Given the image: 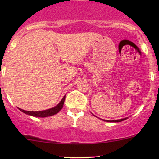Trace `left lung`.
Masks as SVG:
<instances>
[{
  "label": "left lung",
  "mask_w": 159,
  "mask_h": 159,
  "mask_svg": "<svg viewBox=\"0 0 159 159\" xmlns=\"http://www.w3.org/2000/svg\"><path fill=\"white\" fill-rule=\"evenodd\" d=\"M127 118H124V119H121V120H104V121H106V122H112V123H118V122H122L123 120H126Z\"/></svg>",
  "instance_id": "1"
}]
</instances>
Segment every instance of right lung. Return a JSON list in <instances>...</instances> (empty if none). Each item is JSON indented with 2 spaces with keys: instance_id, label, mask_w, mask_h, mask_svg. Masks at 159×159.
<instances>
[{
  "instance_id": "1",
  "label": "right lung",
  "mask_w": 159,
  "mask_h": 159,
  "mask_svg": "<svg viewBox=\"0 0 159 159\" xmlns=\"http://www.w3.org/2000/svg\"><path fill=\"white\" fill-rule=\"evenodd\" d=\"M65 97L66 96H64V97L62 98V100L60 102V103L58 104L57 105H56L55 107H52V108L48 109V110L40 111H27L21 108H19V109L21 111V112L25 113V114H26L30 115V116H36V117H47V116H53V115L57 114V113L59 112L62 108H63V104H64V101H65Z\"/></svg>"
}]
</instances>
